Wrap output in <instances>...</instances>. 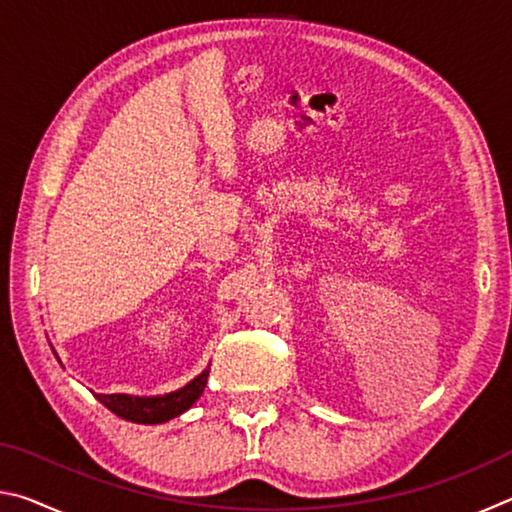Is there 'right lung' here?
I'll list each match as a JSON object with an SVG mask.
<instances>
[{
  "label": "right lung",
  "mask_w": 512,
  "mask_h": 512,
  "mask_svg": "<svg viewBox=\"0 0 512 512\" xmlns=\"http://www.w3.org/2000/svg\"><path fill=\"white\" fill-rule=\"evenodd\" d=\"M207 375H210V366H207L201 375L194 377L183 388H178V391H171V393H164V395H126V393L103 395V393H97L94 397H97V400L106 406V409H110L112 413L128 422L162 424L167 420L178 418V415L185 413L187 409H192V404L203 395V388L207 384Z\"/></svg>",
  "instance_id": "obj_1"
}]
</instances>
